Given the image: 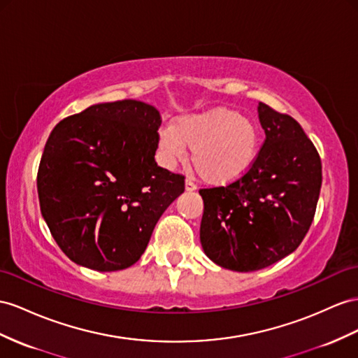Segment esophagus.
<instances>
[{"label":"esophagus","instance_id":"esophagus-1","mask_svg":"<svg viewBox=\"0 0 358 358\" xmlns=\"http://www.w3.org/2000/svg\"><path fill=\"white\" fill-rule=\"evenodd\" d=\"M186 190H187V192H194V190H196V185H195V182L192 181L190 178H187V180H186Z\"/></svg>","mask_w":358,"mask_h":358}]
</instances>
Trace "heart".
Instances as JSON below:
<instances>
[{
	"mask_svg": "<svg viewBox=\"0 0 358 358\" xmlns=\"http://www.w3.org/2000/svg\"><path fill=\"white\" fill-rule=\"evenodd\" d=\"M159 146L168 162L186 159L207 185L228 186L245 177L260 151L259 127L237 110L216 107L177 117L159 133Z\"/></svg>",
	"mask_w": 358,
	"mask_h": 358,
	"instance_id": "b5f03b06",
	"label": "heart"
}]
</instances>
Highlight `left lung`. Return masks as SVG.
<instances>
[{"label":"left lung","instance_id":"obj_1","mask_svg":"<svg viewBox=\"0 0 358 358\" xmlns=\"http://www.w3.org/2000/svg\"><path fill=\"white\" fill-rule=\"evenodd\" d=\"M266 134L245 177L199 189L201 245L210 260L236 272L268 268L295 251L313 222L322 163L301 125L259 103Z\"/></svg>","mask_w":358,"mask_h":358}]
</instances>
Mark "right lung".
I'll list each match as a JSON object with an SVG mask.
<instances>
[{
    "instance_id": "obj_1",
    "label": "right lung",
    "mask_w": 358,
    "mask_h": 358,
    "mask_svg": "<svg viewBox=\"0 0 358 358\" xmlns=\"http://www.w3.org/2000/svg\"><path fill=\"white\" fill-rule=\"evenodd\" d=\"M159 110L136 99L95 104L51 131L38 171L42 216L59 248L98 272L130 268L185 192L157 166Z\"/></svg>"
}]
</instances>
